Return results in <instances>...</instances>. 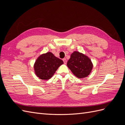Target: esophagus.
<instances>
[{
	"label": "esophagus",
	"instance_id": "34e87169",
	"mask_svg": "<svg viewBox=\"0 0 125 125\" xmlns=\"http://www.w3.org/2000/svg\"><path fill=\"white\" fill-rule=\"evenodd\" d=\"M62 60H63V62L64 63L66 64V63H67V60H66V58H63V59H62Z\"/></svg>",
	"mask_w": 125,
	"mask_h": 125
}]
</instances>
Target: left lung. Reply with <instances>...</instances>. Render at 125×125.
<instances>
[{
	"mask_svg": "<svg viewBox=\"0 0 125 125\" xmlns=\"http://www.w3.org/2000/svg\"><path fill=\"white\" fill-rule=\"evenodd\" d=\"M67 65L73 74L80 79L88 76L93 68L92 62L88 57L76 51L71 54Z\"/></svg>",
	"mask_w": 125,
	"mask_h": 125,
	"instance_id": "obj_1",
	"label": "left lung"
}]
</instances>
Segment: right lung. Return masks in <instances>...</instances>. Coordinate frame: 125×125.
<instances>
[{
	"label": "right lung",
	"mask_w": 125,
	"mask_h": 125,
	"mask_svg": "<svg viewBox=\"0 0 125 125\" xmlns=\"http://www.w3.org/2000/svg\"><path fill=\"white\" fill-rule=\"evenodd\" d=\"M63 63L60 59L51 52L40 55L34 65L36 75L42 80H48L55 73L58 67Z\"/></svg>",
	"instance_id": "add662e5"
}]
</instances>
